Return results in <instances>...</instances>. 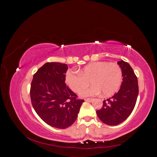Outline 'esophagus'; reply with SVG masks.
<instances>
[{"mask_svg":"<svg viewBox=\"0 0 157 157\" xmlns=\"http://www.w3.org/2000/svg\"><path fill=\"white\" fill-rule=\"evenodd\" d=\"M94 100V99H90V98H89V99H86L85 101H87V102H92Z\"/></svg>","mask_w":157,"mask_h":157,"instance_id":"obj_1","label":"esophagus"}]
</instances>
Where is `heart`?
Segmentation results:
<instances>
[{
	"instance_id": "obj_1",
	"label": "heart",
	"mask_w": 157,
	"mask_h": 157,
	"mask_svg": "<svg viewBox=\"0 0 157 157\" xmlns=\"http://www.w3.org/2000/svg\"><path fill=\"white\" fill-rule=\"evenodd\" d=\"M66 82L73 91L78 93L86 88L90 81L92 86L80 93L83 97L95 96L102 93L110 96L120 88L122 82V71L117 63L95 62L78 71H69Z\"/></svg>"
}]
</instances>
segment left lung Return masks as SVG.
I'll use <instances>...</instances> for the list:
<instances>
[{
  "label": "left lung",
  "mask_w": 157,
  "mask_h": 157,
  "mask_svg": "<svg viewBox=\"0 0 157 157\" xmlns=\"http://www.w3.org/2000/svg\"><path fill=\"white\" fill-rule=\"evenodd\" d=\"M118 64L121 67L123 78L121 88L110 99L103 101L102 108L97 111L101 121L109 126L121 124L130 116L139 93L137 78L130 64L122 60Z\"/></svg>",
  "instance_id": "obj_1"
}]
</instances>
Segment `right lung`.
Segmentation results:
<instances>
[{
	"label": "right lung",
	"mask_w": 157,
	"mask_h": 157,
	"mask_svg": "<svg viewBox=\"0 0 157 157\" xmlns=\"http://www.w3.org/2000/svg\"><path fill=\"white\" fill-rule=\"evenodd\" d=\"M66 64L47 63L38 69L30 86V99L38 116L51 127L66 128L76 121L84 100L65 84Z\"/></svg>",
	"instance_id": "right-lung-1"
}]
</instances>
